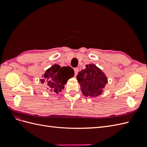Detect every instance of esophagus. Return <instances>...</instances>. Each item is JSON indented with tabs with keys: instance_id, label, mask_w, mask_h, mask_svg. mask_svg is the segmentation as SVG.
Listing matches in <instances>:
<instances>
[{
	"instance_id": "1",
	"label": "esophagus",
	"mask_w": 147,
	"mask_h": 147,
	"mask_svg": "<svg viewBox=\"0 0 147 147\" xmlns=\"http://www.w3.org/2000/svg\"><path fill=\"white\" fill-rule=\"evenodd\" d=\"M78 70H79L78 68H75L74 69V72H75V76H76V75H77V74L78 72Z\"/></svg>"
}]
</instances>
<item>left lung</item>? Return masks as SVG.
<instances>
[{"label": "left lung", "instance_id": "8db88e82", "mask_svg": "<svg viewBox=\"0 0 147 147\" xmlns=\"http://www.w3.org/2000/svg\"><path fill=\"white\" fill-rule=\"evenodd\" d=\"M77 79L83 94L90 97L100 96L108 83L105 74L93 64L86 65V69L78 73Z\"/></svg>", "mask_w": 147, "mask_h": 147}]
</instances>
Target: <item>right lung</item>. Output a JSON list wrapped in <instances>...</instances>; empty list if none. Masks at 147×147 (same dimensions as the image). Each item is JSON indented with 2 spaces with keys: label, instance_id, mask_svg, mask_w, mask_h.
<instances>
[{
  "label": "right lung",
  "instance_id": "1",
  "mask_svg": "<svg viewBox=\"0 0 147 147\" xmlns=\"http://www.w3.org/2000/svg\"><path fill=\"white\" fill-rule=\"evenodd\" d=\"M74 76V70L70 67H61L55 64L48 69L40 79L42 83L45 84L48 92L59 93L67 82Z\"/></svg>",
  "mask_w": 147,
  "mask_h": 147
}]
</instances>
